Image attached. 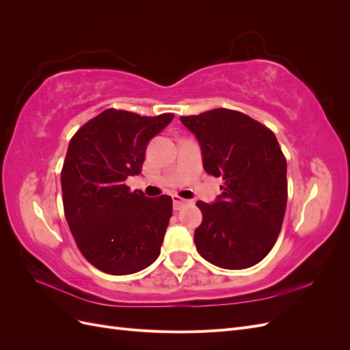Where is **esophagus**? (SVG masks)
Instances as JSON below:
<instances>
[{
    "mask_svg": "<svg viewBox=\"0 0 350 350\" xmlns=\"http://www.w3.org/2000/svg\"><path fill=\"white\" fill-rule=\"evenodd\" d=\"M172 200H174V208L175 210H181L188 203V200H184V198H181L179 196H174Z\"/></svg>",
    "mask_w": 350,
    "mask_h": 350,
    "instance_id": "obj_1",
    "label": "esophagus"
}]
</instances>
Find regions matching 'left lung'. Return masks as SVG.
Returning <instances> with one entry per match:
<instances>
[{
    "label": "left lung",
    "mask_w": 350,
    "mask_h": 350,
    "mask_svg": "<svg viewBox=\"0 0 350 350\" xmlns=\"http://www.w3.org/2000/svg\"><path fill=\"white\" fill-rule=\"evenodd\" d=\"M179 120L196 134L206 172L224 179L217 201H197L203 213L194 232L197 251L217 267L248 269L270 252L284 217L286 157L276 135L226 108Z\"/></svg>",
    "instance_id": "1"
}]
</instances>
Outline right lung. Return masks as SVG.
<instances>
[{"label":"right lung","instance_id":"add662e5","mask_svg":"<svg viewBox=\"0 0 350 350\" xmlns=\"http://www.w3.org/2000/svg\"><path fill=\"white\" fill-rule=\"evenodd\" d=\"M172 118L111 108L70 140L61 171L64 215L84 258L103 273H137L161 254L172 198L130 191L125 179L142 172L147 143Z\"/></svg>","mask_w":350,"mask_h":350}]
</instances>
